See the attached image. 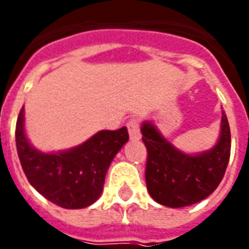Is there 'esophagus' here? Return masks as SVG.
<instances>
[{
	"label": "esophagus",
	"mask_w": 249,
	"mask_h": 249,
	"mask_svg": "<svg viewBox=\"0 0 249 249\" xmlns=\"http://www.w3.org/2000/svg\"><path fill=\"white\" fill-rule=\"evenodd\" d=\"M126 128H128V132H129V137L132 140H139L141 137L140 133V121L139 119H130L128 123H126Z\"/></svg>",
	"instance_id": "esophagus-1"
}]
</instances>
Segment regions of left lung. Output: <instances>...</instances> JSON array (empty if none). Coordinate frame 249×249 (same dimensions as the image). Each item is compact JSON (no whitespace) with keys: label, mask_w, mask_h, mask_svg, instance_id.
<instances>
[{"label":"left lung","mask_w":249,"mask_h":249,"mask_svg":"<svg viewBox=\"0 0 249 249\" xmlns=\"http://www.w3.org/2000/svg\"><path fill=\"white\" fill-rule=\"evenodd\" d=\"M141 133L146 148V188L159 204L171 208L196 204L208 197L224 178L231 156V129L224 113L217 144L197 156L175 149L151 123L141 125Z\"/></svg>","instance_id":"obj_1"}]
</instances>
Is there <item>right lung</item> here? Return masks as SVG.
Returning <instances> with one entry per match:
<instances>
[{
	"instance_id": "right-lung-1",
	"label": "right lung",
	"mask_w": 249,
	"mask_h": 249,
	"mask_svg": "<svg viewBox=\"0 0 249 249\" xmlns=\"http://www.w3.org/2000/svg\"><path fill=\"white\" fill-rule=\"evenodd\" d=\"M128 139L123 126L101 130L71 151L42 153L25 137L24 108L16 124V146L28 181L49 201L66 209L85 208L100 197L109 165Z\"/></svg>"
}]
</instances>
